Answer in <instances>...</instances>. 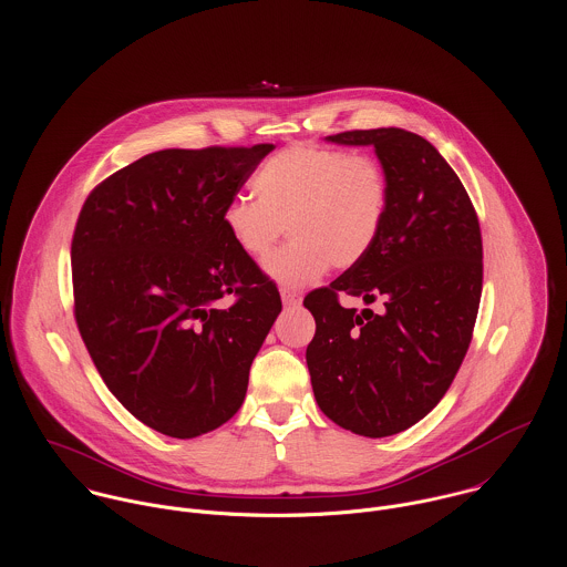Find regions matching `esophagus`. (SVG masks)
<instances>
[{
    "label": "esophagus",
    "mask_w": 567,
    "mask_h": 567,
    "mask_svg": "<svg viewBox=\"0 0 567 567\" xmlns=\"http://www.w3.org/2000/svg\"><path fill=\"white\" fill-rule=\"evenodd\" d=\"M281 301L286 308H299L303 297L297 292V290H290V288H281Z\"/></svg>",
    "instance_id": "esophagus-1"
}]
</instances>
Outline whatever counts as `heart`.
<instances>
[{
    "label": "heart",
    "instance_id": "heart-1",
    "mask_svg": "<svg viewBox=\"0 0 567 567\" xmlns=\"http://www.w3.org/2000/svg\"><path fill=\"white\" fill-rule=\"evenodd\" d=\"M257 198L238 194L223 209V229L236 250L261 261L286 231L292 240L266 264L284 286H306L327 268L360 264L384 225L389 183L369 155L292 146L252 176Z\"/></svg>",
    "mask_w": 567,
    "mask_h": 567
}]
</instances>
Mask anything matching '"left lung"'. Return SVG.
Returning <instances> with one entry per match:
<instances>
[{
  "label": "left lung",
  "mask_w": 567,
  "mask_h": 567,
  "mask_svg": "<svg viewBox=\"0 0 567 567\" xmlns=\"http://www.w3.org/2000/svg\"><path fill=\"white\" fill-rule=\"evenodd\" d=\"M327 140L375 148L389 207L369 255L306 295L317 321L306 360L324 414L382 439L423 419L463 364L483 295V236L467 189L427 140L404 128ZM340 296L383 308L358 313Z\"/></svg>",
  "instance_id": "8db88e82"
}]
</instances>
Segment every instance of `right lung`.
I'll return each instance as SVG.
<instances>
[{
	"label": "right lung",
	"instance_id": "obj_1",
	"mask_svg": "<svg viewBox=\"0 0 567 567\" xmlns=\"http://www.w3.org/2000/svg\"><path fill=\"white\" fill-rule=\"evenodd\" d=\"M272 148L159 151L82 205L72 238L82 342L117 402L167 436L194 439L240 410L281 312L277 284L223 229L225 205Z\"/></svg>",
	"mask_w": 567,
	"mask_h": 567
}]
</instances>
